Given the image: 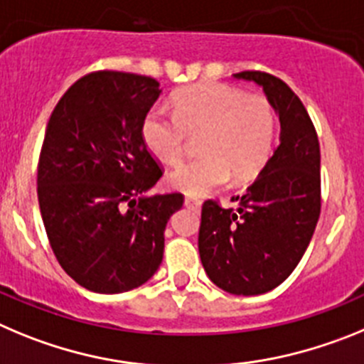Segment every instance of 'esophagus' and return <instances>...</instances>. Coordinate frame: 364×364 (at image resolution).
<instances>
[{
  "label": "esophagus",
  "mask_w": 364,
  "mask_h": 364,
  "mask_svg": "<svg viewBox=\"0 0 364 364\" xmlns=\"http://www.w3.org/2000/svg\"><path fill=\"white\" fill-rule=\"evenodd\" d=\"M185 206H188V208H192V210L198 212L199 208H201V199L196 198V196H186Z\"/></svg>",
  "instance_id": "obj_1"
}]
</instances>
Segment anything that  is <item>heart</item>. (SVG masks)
I'll list each match as a JSON object with an SVG mask.
<instances>
[{
    "label": "heart",
    "mask_w": 364,
    "mask_h": 364,
    "mask_svg": "<svg viewBox=\"0 0 364 364\" xmlns=\"http://www.w3.org/2000/svg\"><path fill=\"white\" fill-rule=\"evenodd\" d=\"M174 116L152 107L141 121V137L152 156L178 163L186 136H201V158L168 172L166 183L185 194L205 196L261 174L274 150L276 112L263 96H247L228 85L183 88L172 97Z\"/></svg>",
    "instance_id": "1"
}]
</instances>
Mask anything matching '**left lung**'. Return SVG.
Returning <instances> with one entry per match:
<instances>
[{"label": "left lung", "instance_id": "1", "mask_svg": "<svg viewBox=\"0 0 364 364\" xmlns=\"http://www.w3.org/2000/svg\"><path fill=\"white\" fill-rule=\"evenodd\" d=\"M279 117V146L237 208L205 201L199 255L206 276L235 296H259L279 287L310 245L321 212V152L316 129L299 97L279 77L247 70Z\"/></svg>", "mask_w": 364, "mask_h": 364}]
</instances>
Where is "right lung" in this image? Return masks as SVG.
<instances>
[{
    "instance_id": "obj_1",
    "label": "right lung",
    "mask_w": 364,
    "mask_h": 364,
    "mask_svg": "<svg viewBox=\"0 0 364 364\" xmlns=\"http://www.w3.org/2000/svg\"><path fill=\"white\" fill-rule=\"evenodd\" d=\"M161 94L154 77L100 70L68 88L48 119L38 201L55 259L97 294L141 287L163 261L183 194L150 196L161 168L141 121Z\"/></svg>"
}]
</instances>
